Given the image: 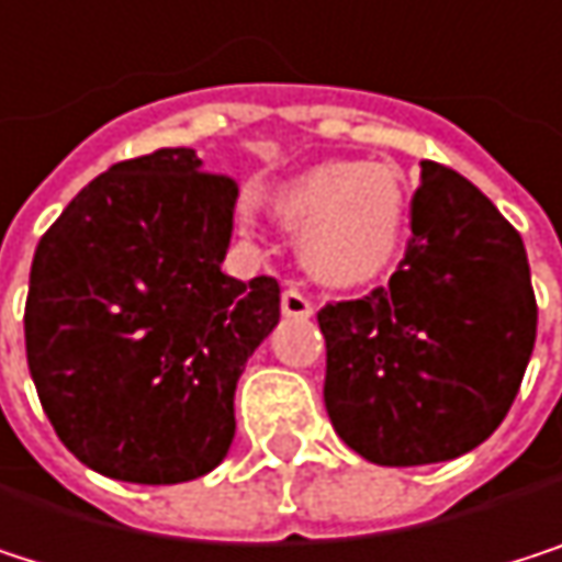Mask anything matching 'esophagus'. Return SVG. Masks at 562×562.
I'll return each mask as SVG.
<instances>
[{
    "label": "esophagus",
    "mask_w": 562,
    "mask_h": 562,
    "mask_svg": "<svg viewBox=\"0 0 562 562\" xmlns=\"http://www.w3.org/2000/svg\"><path fill=\"white\" fill-rule=\"evenodd\" d=\"M283 316H286V319H310V316H313V303L306 300V293L286 290V293H283Z\"/></svg>",
    "instance_id": "obj_1"
}]
</instances>
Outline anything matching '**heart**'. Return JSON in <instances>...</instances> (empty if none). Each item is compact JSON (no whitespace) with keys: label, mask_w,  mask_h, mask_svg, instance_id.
I'll return each instance as SVG.
<instances>
[{"label":"heart","mask_w":562,"mask_h":562,"mask_svg":"<svg viewBox=\"0 0 562 562\" xmlns=\"http://www.w3.org/2000/svg\"><path fill=\"white\" fill-rule=\"evenodd\" d=\"M276 216L300 233L303 269L333 290L375 283L405 239L402 180L382 164H316L279 187Z\"/></svg>","instance_id":"1"}]
</instances>
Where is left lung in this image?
I'll list each match as a JSON object with an SVG mask.
<instances>
[{"mask_svg":"<svg viewBox=\"0 0 562 562\" xmlns=\"http://www.w3.org/2000/svg\"><path fill=\"white\" fill-rule=\"evenodd\" d=\"M326 412L382 468L484 445L524 382L537 300L520 233L461 173L422 160L412 243L389 290L319 313Z\"/></svg>","mask_w":562,"mask_h":562,"instance_id":"obj_1","label":"left lung"}]
</instances>
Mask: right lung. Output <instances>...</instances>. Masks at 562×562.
Masks as SVG:
<instances>
[{
  "mask_svg": "<svg viewBox=\"0 0 562 562\" xmlns=\"http://www.w3.org/2000/svg\"><path fill=\"white\" fill-rule=\"evenodd\" d=\"M236 183L193 147L111 164L35 246L25 356L61 445L127 484H180L229 451L236 382L279 283L220 269Z\"/></svg>",
  "mask_w": 562,
  "mask_h": 562,
  "instance_id": "add662e5",
  "label": "right lung"
}]
</instances>
